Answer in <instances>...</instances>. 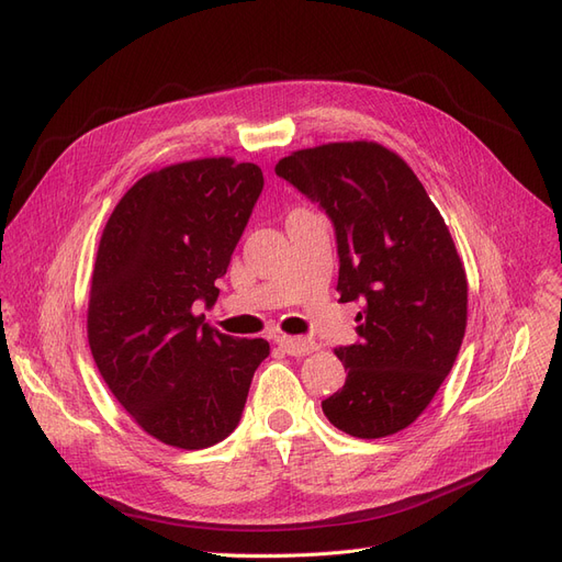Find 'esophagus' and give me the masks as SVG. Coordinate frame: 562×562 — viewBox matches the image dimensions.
Listing matches in <instances>:
<instances>
[{"instance_id":"obj_1","label":"esophagus","mask_w":562,"mask_h":562,"mask_svg":"<svg viewBox=\"0 0 562 562\" xmlns=\"http://www.w3.org/2000/svg\"><path fill=\"white\" fill-rule=\"evenodd\" d=\"M279 347L288 353V356H307V353H314L318 349V345L314 342V339L310 337H288V335H281L277 337Z\"/></svg>"}]
</instances>
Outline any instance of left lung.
I'll use <instances>...</instances> for the list:
<instances>
[{
  "label": "left lung",
  "instance_id": "left-lung-1",
  "mask_svg": "<svg viewBox=\"0 0 562 562\" xmlns=\"http://www.w3.org/2000/svg\"><path fill=\"white\" fill-rule=\"evenodd\" d=\"M277 176L326 211L339 302H361L359 342L337 347L345 386L321 403L356 438L396 434L427 411L462 347L467 274L417 176L378 143L293 151Z\"/></svg>",
  "mask_w": 562,
  "mask_h": 562
}]
</instances>
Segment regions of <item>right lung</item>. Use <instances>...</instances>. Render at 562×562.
I'll use <instances>...</instances> for the list:
<instances>
[{
	"mask_svg": "<svg viewBox=\"0 0 562 562\" xmlns=\"http://www.w3.org/2000/svg\"><path fill=\"white\" fill-rule=\"evenodd\" d=\"M260 166L196 159L135 182L100 236L89 345L114 398L166 446L201 450L241 419L267 339L220 333L194 316L262 194Z\"/></svg>",
	"mask_w": 562,
	"mask_h": 562,
	"instance_id": "1",
	"label": "right lung"
}]
</instances>
